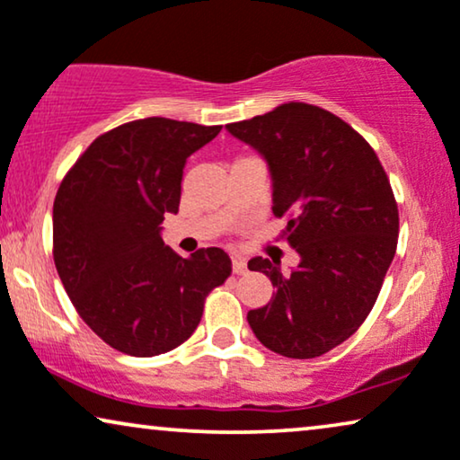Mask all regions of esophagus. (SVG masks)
Segmentation results:
<instances>
[{"mask_svg":"<svg viewBox=\"0 0 460 460\" xmlns=\"http://www.w3.org/2000/svg\"><path fill=\"white\" fill-rule=\"evenodd\" d=\"M231 261H234V273H235V275H243V273L248 271L246 261H243L242 256H234V259H231Z\"/></svg>","mask_w":460,"mask_h":460,"instance_id":"34e87169","label":"esophagus"}]
</instances>
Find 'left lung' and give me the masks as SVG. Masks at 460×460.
<instances>
[{
	"instance_id": "left-lung-1",
	"label": "left lung",
	"mask_w": 460,
	"mask_h": 460,
	"mask_svg": "<svg viewBox=\"0 0 460 460\" xmlns=\"http://www.w3.org/2000/svg\"><path fill=\"white\" fill-rule=\"evenodd\" d=\"M267 159L273 214L301 265L281 273L256 256L250 271L275 288L271 303L248 311L262 345L294 359L328 353L362 326L395 256L400 212L389 176L362 134L326 109L284 102L226 124Z\"/></svg>"
}]
</instances>
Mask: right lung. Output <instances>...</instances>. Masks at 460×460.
<instances>
[{"instance_id":"right-lung-1","label":"right lung","mask_w":460,"mask_h":460,"mask_svg":"<svg viewBox=\"0 0 460 460\" xmlns=\"http://www.w3.org/2000/svg\"><path fill=\"white\" fill-rule=\"evenodd\" d=\"M220 128L128 121L92 140L60 182L54 265L79 317L121 353L172 351L195 332L208 294L231 275L220 248L182 259L159 235L164 217L179 212L187 157Z\"/></svg>"}]
</instances>
